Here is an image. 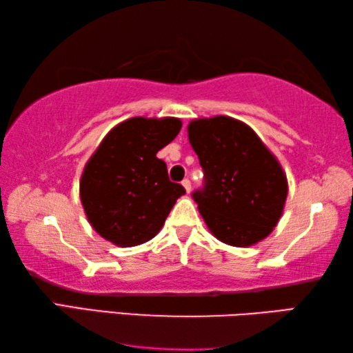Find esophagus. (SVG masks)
I'll list each match as a JSON object with an SVG mask.
<instances>
[{"label":"esophagus","mask_w":353,"mask_h":353,"mask_svg":"<svg viewBox=\"0 0 353 353\" xmlns=\"http://www.w3.org/2000/svg\"><path fill=\"white\" fill-rule=\"evenodd\" d=\"M181 184H183V188L186 189V192L189 194V192H190V181H189V180H183Z\"/></svg>","instance_id":"1"}]
</instances>
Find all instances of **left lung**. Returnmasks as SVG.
<instances>
[{
	"mask_svg": "<svg viewBox=\"0 0 353 353\" xmlns=\"http://www.w3.org/2000/svg\"><path fill=\"white\" fill-rule=\"evenodd\" d=\"M188 136L205 173L192 197L211 233L233 247L268 238L288 197L286 173L272 152L250 126L227 115L192 120Z\"/></svg>",
	"mask_w": 353,
	"mask_h": 353,
	"instance_id": "1",
	"label": "left lung"
}]
</instances>
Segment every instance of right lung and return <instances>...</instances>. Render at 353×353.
<instances>
[{
    "mask_svg": "<svg viewBox=\"0 0 353 353\" xmlns=\"http://www.w3.org/2000/svg\"><path fill=\"white\" fill-rule=\"evenodd\" d=\"M181 120L132 117L108 132L85 164L79 197L98 234L119 247L150 241L186 192L156 153L176 137Z\"/></svg>",
    "mask_w": 353,
    "mask_h": 353,
    "instance_id": "obj_1",
    "label": "right lung"
}]
</instances>
